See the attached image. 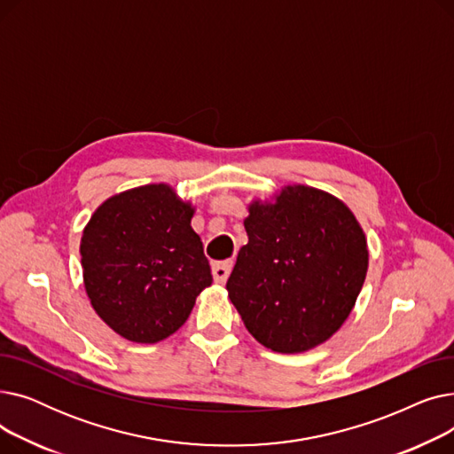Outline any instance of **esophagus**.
I'll use <instances>...</instances> for the list:
<instances>
[{
    "label": "esophagus",
    "instance_id": "1",
    "mask_svg": "<svg viewBox=\"0 0 454 454\" xmlns=\"http://www.w3.org/2000/svg\"><path fill=\"white\" fill-rule=\"evenodd\" d=\"M231 267H233V261H215V263L211 265L213 279L217 283H226V279L231 272Z\"/></svg>",
    "mask_w": 454,
    "mask_h": 454
}]
</instances>
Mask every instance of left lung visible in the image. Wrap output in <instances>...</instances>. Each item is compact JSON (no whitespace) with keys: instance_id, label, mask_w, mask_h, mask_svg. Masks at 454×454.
Returning <instances> with one entry per match:
<instances>
[{"instance_id":"obj_1","label":"left lung","mask_w":454,"mask_h":454,"mask_svg":"<svg viewBox=\"0 0 454 454\" xmlns=\"http://www.w3.org/2000/svg\"><path fill=\"white\" fill-rule=\"evenodd\" d=\"M248 243L226 289L250 335L278 353L331 339L349 317L368 270L366 237L351 209L325 191L281 187L248 206Z\"/></svg>"}]
</instances>
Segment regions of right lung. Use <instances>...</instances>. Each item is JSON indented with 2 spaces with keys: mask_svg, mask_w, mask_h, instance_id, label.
Segmentation results:
<instances>
[{
  "mask_svg": "<svg viewBox=\"0 0 454 454\" xmlns=\"http://www.w3.org/2000/svg\"><path fill=\"white\" fill-rule=\"evenodd\" d=\"M193 206L167 184L105 200L81 239L84 289L95 313L127 340L154 344L184 325L211 285Z\"/></svg>",
  "mask_w": 454,
  "mask_h": 454,
  "instance_id": "right-lung-1",
  "label": "right lung"
}]
</instances>
